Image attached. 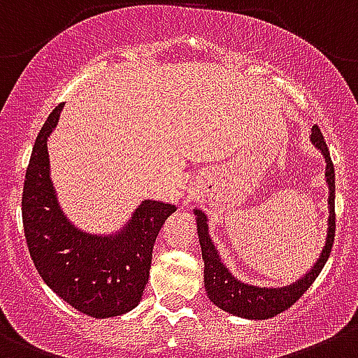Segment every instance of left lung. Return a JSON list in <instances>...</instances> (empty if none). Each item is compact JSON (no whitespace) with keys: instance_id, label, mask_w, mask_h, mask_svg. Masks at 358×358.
<instances>
[{"instance_id":"1","label":"left lung","mask_w":358,"mask_h":358,"mask_svg":"<svg viewBox=\"0 0 358 358\" xmlns=\"http://www.w3.org/2000/svg\"><path fill=\"white\" fill-rule=\"evenodd\" d=\"M311 142L315 148H318L322 151L327 163L325 181L327 186H329V223L327 224H329V228H327L325 246H323L322 253H320V258L295 283L281 288L255 287V285L243 283L221 262L220 253H217L216 246H214L213 239L209 236V224H207L206 213H202L200 209L193 210L196 216V230H199V241L200 248H202L203 285H206V292L209 295L210 302H214L217 308L230 313V315L248 320H267L279 315V313L287 311L311 287L313 281L322 272L323 265L327 264V258H329L332 244H334L336 232V173L332 159H330V152L327 149L325 141H323L322 131H320V128L316 124L311 128Z\"/></svg>"}]
</instances>
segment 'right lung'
I'll list each match as a JSON object with an SVG mask.
<instances>
[{
    "instance_id": "right-lung-1",
    "label": "right lung",
    "mask_w": 358,
    "mask_h": 358,
    "mask_svg": "<svg viewBox=\"0 0 358 358\" xmlns=\"http://www.w3.org/2000/svg\"><path fill=\"white\" fill-rule=\"evenodd\" d=\"M59 103L36 137L22 189V224L29 255L47 287L93 318H110L137 308L149 279L152 246L177 207L144 200L130 221L110 236L75 227L57 202L50 181L47 138L63 110Z\"/></svg>"
}]
</instances>
